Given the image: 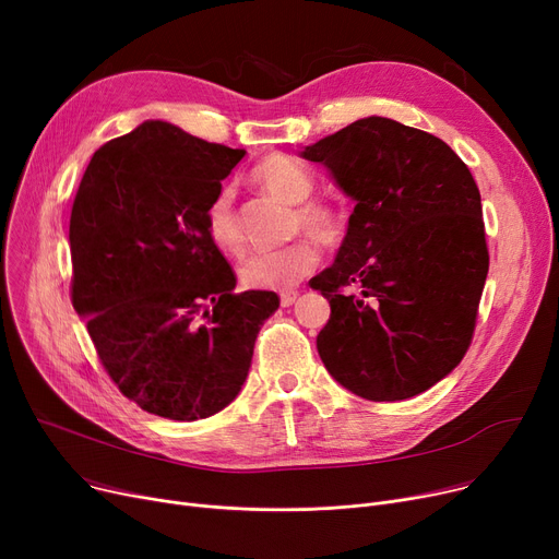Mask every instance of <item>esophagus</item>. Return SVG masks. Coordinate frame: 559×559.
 Segmentation results:
<instances>
[{"label": "esophagus", "mask_w": 559, "mask_h": 559, "mask_svg": "<svg viewBox=\"0 0 559 559\" xmlns=\"http://www.w3.org/2000/svg\"><path fill=\"white\" fill-rule=\"evenodd\" d=\"M297 297H299V292H295V289H289V292H281V306H283V308H289L292 304L297 301Z\"/></svg>", "instance_id": "1"}]
</instances>
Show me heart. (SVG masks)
<instances>
[{"label": "heart", "mask_w": 559, "mask_h": 559, "mask_svg": "<svg viewBox=\"0 0 559 559\" xmlns=\"http://www.w3.org/2000/svg\"><path fill=\"white\" fill-rule=\"evenodd\" d=\"M253 181L274 199L295 205L292 233L304 230L308 238L278 251L251 253L240 264V281L249 289H289L310 276L319 264V245H335L344 233V217L337 205L324 199H310L317 190L312 171L297 158L274 154L253 169ZM205 233L224 253L238 255L245 238L233 209V190L222 188L205 209Z\"/></svg>", "instance_id": "1"}]
</instances>
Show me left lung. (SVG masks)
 <instances>
[{"mask_svg":"<svg viewBox=\"0 0 559 559\" xmlns=\"http://www.w3.org/2000/svg\"><path fill=\"white\" fill-rule=\"evenodd\" d=\"M356 201L333 267L312 281L331 304L319 358L367 401L417 396L472 346L489 270L480 192L432 133L365 117L301 154Z\"/></svg>","mask_w":559,"mask_h":559,"instance_id":"8db88e82","label":"left lung"}]
</instances>
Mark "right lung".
I'll list each match as a JSON object with an SVG mask.
<instances>
[{"label": "right lung", "instance_id": "obj_1", "mask_svg": "<svg viewBox=\"0 0 559 559\" xmlns=\"http://www.w3.org/2000/svg\"><path fill=\"white\" fill-rule=\"evenodd\" d=\"M242 156L152 120L99 146L72 203V306L112 383L165 419H205L238 396L278 308L274 292L235 295L205 233Z\"/></svg>", "mask_w": 559, "mask_h": 559}]
</instances>
